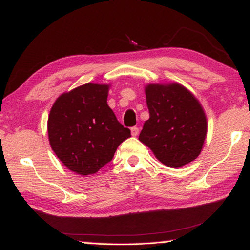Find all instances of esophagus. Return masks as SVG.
<instances>
[{
  "label": "esophagus",
  "mask_w": 250,
  "mask_h": 250,
  "mask_svg": "<svg viewBox=\"0 0 250 250\" xmlns=\"http://www.w3.org/2000/svg\"><path fill=\"white\" fill-rule=\"evenodd\" d=\"M131 134H132V137H137L139 134V129L137 126H133V128H131Z\"/></svg>",
  "instance_id": "obj_1"
}]
</instances>
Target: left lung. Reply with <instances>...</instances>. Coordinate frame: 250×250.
<instances>
[{"instance_id": "obj_1", "label": "left lung", "mask_w": 250, "mask_h": 250, "mask_svg": "<svg viewBox=\"0 0 250 250\" xmlns=\"http://www.w3.org/2000/svg\"><path fill=\"white\" fill-rule=\"evenodd\" d=\"M145 92L150 118L139 140L168 167L191 163L201 154L207 135L201 103L179 83H147Z\"/></svg>"}]
</instances>
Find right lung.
<instances>
[{
	"instance_id": "obj_1",
	"label": "right lung",
	"mask_w": 250,
	"mask_h": 250,
	"mask_svg": "<svg viewBox=\"0 0 250 250\" xmlns=\"http://www.w3.org/2000/svg\"><path fill=\"white\" fill-rule=\"evenodd\" d=\"M110 84L88 83L55 100L47 120L52 150L69 171L95 174L131 137L107 104Z\"/></svg>"
}]
</instances>
